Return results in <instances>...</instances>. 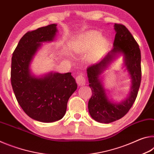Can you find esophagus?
<instances>
[{
  "label": "esophagus",
  "mask_w": 154,
  "mask_h": 154,
  "mask_svg": "<svg viewBox=\"0 0 154 154\" xmlns=\"http://www.w3.org/2000/svg\"><path fill=\"white\" fill-rule=\"evenodd\" d=\"M76 82L79 85H83L85 84V79L83 74H79V75H77V77H76Z\"/></svg>",
  "instance_id": "obj_1"
}]
</instances>
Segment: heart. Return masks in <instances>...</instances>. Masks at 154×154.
I'll return each instance as SVG.
<instances>
[{
    "label": "heart",
    "mask_w": 154,
    "mask_h": 154,
    "mask_svg": "<svg viewBox=\"0 0 154 154\" xmlns=\"http://www.w3.org/2000/svg\"><path fill=\"white\" fill-rule=\"evenodd\" d=\"M101 36L98 31H89L82 34L72 41L71 49L75 53L82 54L92 49L91 56L95 58L102 53L106 44V38Z\"/></svg>",
    "instance_id": "heart-1"
}]
</instances>
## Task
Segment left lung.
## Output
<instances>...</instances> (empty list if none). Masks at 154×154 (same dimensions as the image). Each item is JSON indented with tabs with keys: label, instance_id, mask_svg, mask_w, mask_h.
I'll use <instances>...</instances> for the list:
<instances>
[{
	"label": "left lung",
	"instance_id": "8db88e82",
	"mask_svg": "<svg viewBox=\"0 0 154 154\" xmlns=\"http://www.w3.org/2000/svg\"><path fill=\"white\" fill-rule=\"evenodd\" d=\"M116 36L113 48L104 58L87 69L89 86L92 92L88 102V111L95 121L103 124L115 122L126 115L133 105L141 81L140 51L137 41L126 26L115 24ZM123 56V67L131 79V91L127 97L116 102L109 97L103 84V72L118 57Z\"/></svg>",
	"mask_w": 154,
	"mask_h": 154
}]
</instances>
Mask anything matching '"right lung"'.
Here are the masks:
<instances>
[{"label": "right lung", "mask_w": 154, "mask_h": 154, "mask_svg": "<svg viewBox=\"0 0 154 154\" xmlns=\"http://www.w3.org/2000/svg\"><path fill=\"white\" fill-rule=\"evenodd\" d=\"M56 26L52 24L26 33L11 59V85L18 103L30 118L44 123L63 118L68 100L77 88L71 72L36 76L31 71V63L42 43L55 40Z\"/></svg>", "instance_id": "right-lung-1"}]
</instances>
